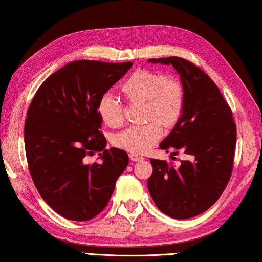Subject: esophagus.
Returning a JSON list of instances; mask_svg holds the SVG:
<instances>
[{"mask_svg":"<svg viewBox=\"0 0 262 262\" xmlns=\"http://www.w3.org/2000/svg\"><path fill=\"white\" fill-rule=\"evenodd\" d=\"M129 159L133 162H140V161H143L144 158L137 154H129Z\"/></svg>","mask_w":262,"mask_h":262,"instance_id":"obj_1","label":"esophagus"}]
</instances>
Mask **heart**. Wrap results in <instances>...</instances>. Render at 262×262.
<instances>
[{"label":"heart","mask_w":262,"mask_h":262,"mask_svg":"<svg viewBox=\"0 0 262 262\" xmlns=\"http://www.w3.org/2000/svg\"><path fill=\"white\" fill-rule=\"evenodd\" d=\"M121 91L132 104H144V126L127 128L113 137V143L132 154H144L161 139L162 128L171 129L179 122L185 106V89L179 79L148 69H139L122 84ZM97 112L106 125L120 126L123 107L112 95L105 94L97 104Z\"/></svg>","instance_id":"obj_1"}]
</instances>
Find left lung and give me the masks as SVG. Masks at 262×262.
<instances>
[{
	"mask_svg": "<svg viewBox=\"0 0 262 262\" xmlns=\"http://www.w3.org/2000/svg\"><path fill=\"white\" fill-rule=\"evenodd\" d=\"M148 62L171 64L185 89L183 115L159 148L166 152L181 150L189 157L180 161L179 166L150 159L154 170L148 189L164 214L190 219L209 209L227 187L236 148V123L219 88L196 66L177 56Z\"/></svg>",
	"mask_w": 262,
	"mask_h": 262,
	"instance_id": "1",
	"label": "left lung"
}]
</instances>
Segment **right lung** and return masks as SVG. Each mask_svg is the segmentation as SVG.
Masks as SVG:
<instances>
[{"label": "right lung", "mask_w": 262, "mask_h": 262, "mask_svg": "<svg viewBox=\"0 0 262 262\" xmlns=\"http://www.w3.org/2000/svg\"><path fill=\"white\" fill-rule=\"evenodd\" d=\"M132 66L70 62L52 74L31 101L24 126L30 173L41 198L64 219L82 222L98 215L128 165L126 151L106 149L97 104ZM95 152L101 162L84 163Z\"/></svg>", "instance_id": "add662e5"}]
</instances>
